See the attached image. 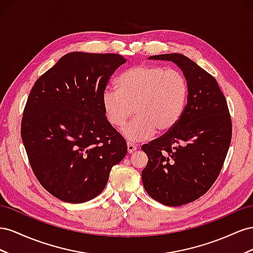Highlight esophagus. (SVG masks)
Returning <instances> with one entry per match:
<instances>
[{
	"instance_id": "esophagus-1",
	"label": "esophagus",
	"mask_w": 253,
	"mask_h": 253,
	"mask_svg": "<svg viewBox=\"0 0 253 253\" xmlns=\"http://www.w3.org/2000/svg\"><path fill=\"white\" fill-rule=\"evenodd\" d=\"M127 150H128L129 154H132L136 150V146L134 145V144H132L131 142H127Z\"/></svg>"
}]
</instances>
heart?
<instances>
[{
	"mask_svg": "<svg viewBox=\"0 0 253 253\" xmlns=\"http://www.w3.org/2000/svg\"><path fill=\"white\" fill-rule=\"evenodd\" d=\"M117 88H106L102 94L105 117L109 124L123 129L130 141H142L157 132H167L181 119L189 98V83L178 71L141 64L127 70Z\"/></svg>",
	"mask_w": 253,
	"mask_h": 253,
	"instance_id": "obj_1",
	"label": "heart"
}]
</instances>
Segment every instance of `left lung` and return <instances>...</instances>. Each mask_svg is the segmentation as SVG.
<instances>
[{
    "label": "left lung",
    "mask_w": 253,
    "mask_h": 253,
    "mask_svg": "<svg viewBox=\"0 0 253 253\" xmlns=\"http://www.w3.org/2000/svg\"><path fill=\"white\" fill-rule=\"evenodd\" d=\"M175 62L189 83L181 119L170 130L142 145L148 157L142 170L144 189L165 206L198 199L217 179L232 138V122L216 79L181 54L150 56Z\"/></svg>",
    "instance_id": "left-lung-1"
}]
</instances>
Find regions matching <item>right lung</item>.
<instances>
[{"label":"right lung","instance_id":"add662e5","mask_svg":"<svg viewBox=\"0 0 253 253\" xmlns=\"http://www.w3.org/2000/svg\"><path fill=\"white\" fill-rule=\"evenodd\" d=\"M119 54L64 55L35 83L21 136L36 178L62 201L82 204L103 192L113 165L127 154L125 139L102 105Z\"/></svg>","mask_w":253,"mask_h":253}]
</instances>
